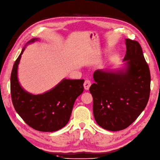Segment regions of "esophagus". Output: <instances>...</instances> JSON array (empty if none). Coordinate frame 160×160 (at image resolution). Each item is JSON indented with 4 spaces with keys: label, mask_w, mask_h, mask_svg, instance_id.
I'll list each match as a JSON object with an SVG mask.
<instances>
[{
    "label": "esophagus",
    "mask_w": 160,
    "mask_h": 160,
    "mask_svg": "<svg viewBox=\"0 0 160 160\" xmlns=\"http://www.w3.org/2000/svg\"><path fill=\"white\" fill-rule=\"evenodd\" d=\"M91 81L89 80H86L85 81V83L83 84V86H84V89L85 90H89L90 86H91Z\"/></svg>",
    "instance_id": "esophagus-1"
}]
</instances>
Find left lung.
Segmentation results:
<instances>
[{
	"label": "left lung",
	"instance_id": "obj_1",
	"mask_svg": "<svg viewBox=\"0 0 160 160\" xmlns=\"http://www.w3.org/2000/svg\"><path fill=\"white\" fill-rule=\"evenodd\" d=\"M125 45L123 67L95 71V83L89 88L97 123L112 132L129 126L146 108L149 98L151 77L142 47L129 38Z\"/></svg>",
	"mask_w": 160,
	"mask_h": 160
}]
</instances>
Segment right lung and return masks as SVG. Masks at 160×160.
<instances>
[{
	"label": "right lung",
	"instance_id": "1",
	"mask_svg": "<svg viewBox=\"0 0 160 160\" xmlns=\"http://www.w3.org/2000/svg\"><path fill=\"white\" fill-rule=\"evenodd\" d=\"M27 42L13 65L11 76L12 104L17 113L27 125L37 131L53 132L68 123L76 99L83 93V79H63L55 88L42 94L34 95L24 89L18 79V67L26 47L38 41Z\"/></svg>",
	"mask_w": 160,
	"mask_h": 160
}]
</instances>
